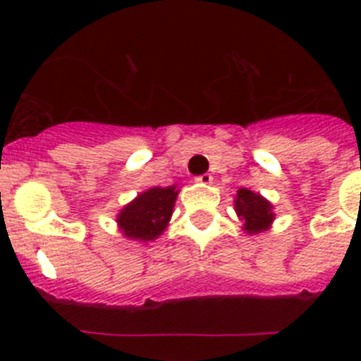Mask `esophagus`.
Segmentation results:
<instances>
[{"label":"esophagus","mask_w":361,"mask_h":361,"mask_svg":"<svg viewBox=\"0 0 361 361\" xmlns=\"http://www.w3.org/2000/svg\"><path fill=\"white\" fill-rule=\"evenodd\" d=\"M195 183H199V185H211V183H213V176H211L209 173L201 174V176L195 178Z\"/></svg>","instance_id":"obj_1"}]
</instances>
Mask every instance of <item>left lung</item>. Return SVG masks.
<instances>
[{"mask_svg": "<svg viewBox=\"0 0 361 361\" xmlns=\"http://www.w3.org/2000/svg\"><path fill=\"white\" fill-rule=\"evenodd\" d=\"M234 209L243 221V231L248 235L267 232L274 221V206L257 192L239 188L234 199Z\"/></svg>", "mask_w": 361, "mask_h": 361, "instance_id": "obj_1", "label": "left lung"}]
</instances>
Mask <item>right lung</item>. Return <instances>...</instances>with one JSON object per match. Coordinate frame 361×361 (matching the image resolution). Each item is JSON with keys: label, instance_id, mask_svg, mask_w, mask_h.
<instances>
[{"label": "right lung", "instance_id": "1", "mask_svg": "<svg viewBox=\"0 0 361 361\" xmlns=\"http://www.w3.org/2000/svg\"><path fill=\"white\" fill-rule=\"evenodd\" d=\"M180 188L152 187L137 194L129 204L122 207L116 214V227L120 234L130 241L150 243L162 235L173 216L174 204Z\"/></svg>", "mask_w": 361, "mask_h": 361}]
</instances>
